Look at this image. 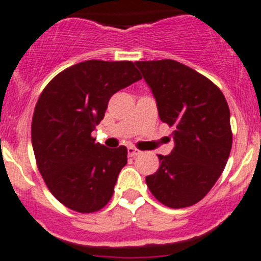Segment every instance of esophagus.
I'll list each match as a JSON object with an SVG mask.
<instances>
[{
    "label": "esophagus",
    "mask_w": 261,
    "mask_h": 261,
    "mask_svg": "<svg viewBox=\"0 0 261 261\" xmlns=\"http://www.w3.org/2000/svg\"><path fill=\"white\" fill-rule=\"evenodd\" d=\"M127 154H128V156H136V155L140 154V150L136 149V147H134V146H128Z\"/></svg>",
    "instance_id": "34e87169"
}]
</instances>
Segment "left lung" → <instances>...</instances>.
I'll use <instances>...</instances> for the list:
<instances>
[{"label":"left lung","mask_w":261,"mask_h":261,"mask_svg":"<svg viewBox=\"0 0 261 261\" xmlns=\"http://www.w3.org/2000/svg\"><path fill=\"white\" fill-rule=\"evenodd\" d=\"M135 64L156 99L160 120L174 127L175 146L169 155H158L160 167L146 177L147 187L164 206H193L211 191L230 155L227 102L213 82L179 62Z\"/></svg>","instance_id":"obj_1"}]
</instances>
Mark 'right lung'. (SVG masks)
<instances>
[{"instance_id":"obj_1","label":"right lung","mask_w":261,"mask_h":261,"mask_svg":"<svg viewBox=\"0 0 261 261\" xmlns=\"http://www.w3.org/2000/svg\"><path fill=\"white\" fill-rule=\"evenodd\" d=\"M133 62L87 60L55 75L41 92L31 122L36 165L53 196L68 208L92 213L111 199L127 149L96 143L112 94L141 80Z\"/></svg>"}]
</instances>
